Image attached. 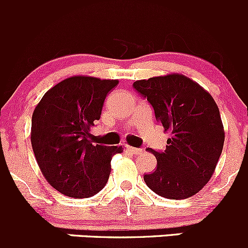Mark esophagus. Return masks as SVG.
I'll use <instances>...</instances> for the list:
<instances>
[{
  "instance_id": "1",
  "label": "esophagus",
  "mask_w": 248,
  "mask_h": 248,
  "mask_svg": "<svg viewBox=\"0 0 248 248\" xmlns=\"http://www.w3.org/2000/svg\"><path fill=\"white\" fill-rule=\"evenodd\" d=\"M126 149L132 154H140L142 152V149L136 148V147H131V146H126Z\"/></svg>"
}]
</instances>
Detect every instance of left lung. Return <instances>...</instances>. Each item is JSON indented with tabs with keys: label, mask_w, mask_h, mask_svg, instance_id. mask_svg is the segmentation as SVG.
<instances>
[{
	"label": "left lung",
	"mask_w": 248,
	"mask_h": 248,
	"mask_svg": "<svg viewBox=\"0 0 248 248\" xmlns=\"http://www.w3.org/2000/svg\"><path fill=\"white\" fill-rule=\"evenodd\" d=\"M134 88L171 134L165 152L147 149L156 158V169L143 176L144 182L163 198L193 197L212 177L222 154L224 127L217 104L202 85L180 73L136 80Z\"/></svg>",
	"instance_id": "obj_1"
}]
</instances>
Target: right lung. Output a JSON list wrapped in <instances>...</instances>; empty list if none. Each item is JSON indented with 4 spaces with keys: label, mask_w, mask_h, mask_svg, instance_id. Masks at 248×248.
Listing matches in <instances>:
<instances>
[{
    "label": "right lung",
    "mask_w": 248,
    "mask_h": 248,
    "mask_svg": "<svg viewBox=\"0 0 248 248\" xmlns=\"http://www.w3.org/2000/svg\"><path fill=\"white\" fill-rule=\"evenodd\" d=\"M118 79L72 76L48 90L36 106L31 144L42 175L66 197L82 199L105 187L112 156L122 146L90 141V129L101 117L106 95Z\"/></svg>",
    "instance_id": "right-lung-1"
}]
</instances>
